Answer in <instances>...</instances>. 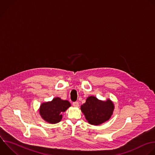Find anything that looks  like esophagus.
Masks as SVG:
<instances>
[{
    "instance_id": "34e87169",
    "label": "esophagus",
    "mask_w": 155,
    "mask_h": 155,
    "mask_svg": "<svg viewBox=\"0 0 155 155\" xmlns=\"http://www.w3.org/2000/svg\"><path fill=\"white\" fill-rule=\"evenodd\" d=\"M73 105L75 107H79V103L78 101H75L73 103Z\"/></svg>"
}]
</instances>
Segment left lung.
<instances>
[{"instance_id":"1","label":"left lung","mask_w":155,"mask_h":155,"mask_svg":"<svg viewBox=\"0 0 155 155\" xmlns=\"http://www.w3.org/2000/svg\"><path fill=\"white\" fill-rule=\"evenodd\" d=\"M81 110L90 124L98 125L110 119L114 110V105L110 100L104 101L91 96L81 105Z\"/></svg>"}]
</instances>
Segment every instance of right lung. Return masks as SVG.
I'll list each match as a JSON object with an SVG mask.
<instances>
[{"instance_id": "add662e5", "label": "right lung", "mask_w": 155, "mask_h": 155, "mask_svg": "<svg viewBox=\"0 0 155 155\" xmlns=\"http://www.w3.org/2000/svg\"><path fill=\"white\" fill-rule=\"evenodd\" d=\"M71 104L68 100H63L57 97L52 101L45 102L41 105L40 115L44 120L50 124H57L62 119V113L69 107Z\"/></svg>"}]
</instances>
